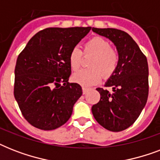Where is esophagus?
Returning <instances> with one entry per match:
<instances>
[{"instance_id": "1", "label": "esophagus", "mask_w": 160, "mask_h": 160, "mask_svg": "<svg viewBox=\"0 0 160 160\" xmlns=\"http://www.w3.org/2000/svg\"><path fill=\"white\" fill-rule=\"evenodd\" d=\"M82 91H83V94L85 95V94H86V93L89 91V89L88 88H85V87H83L82 88Z\"/></svg>"}]
</instances>
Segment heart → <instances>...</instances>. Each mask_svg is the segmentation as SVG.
Listing matches in <instances>:
<instances>
[{
	"label": "heart",
	"mask_w": 160,
	"mask_h": 160,
	"mask_svg": "<svg viewBox=\"0 0 160 160\" xmlns=\"http://www.w3.org/2000/svg\"><path fill=\"white\" fill-rule=\"evenodd\" d=\"M84 55L93 56L89 62L90 69L81 70L72 75L74 82L83 86H91L97 84L102 77L111 76L116 70L119 55L111 48L109 41L102 37H93L84 45ZM69 63L73 70H78L82 63V52L74 48L69 55Z\"/></svg>",
	"instance_id": "obj_1"
}]
</instances>
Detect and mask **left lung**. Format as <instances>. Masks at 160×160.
<instances>
[{"instance_id": "8db88e82", "label": "left lung", "mask_w": 160, "mask_h": 160, "mask_svg": "<svg viewBox=\"0 0 160 160\" xmlns=\"http://www.w3.org/2000/svg\"><path fill=\"white\" fill-rule=\"evenodd\" d=\"M92 31L105 36L116 46L119 62L105 87L96 90L100 101L92 106L96 121L105 129L122 131L134 124L145 106L149 95V67L146 56L129 34L114 28H95Z\"/></svg>"}]
</instances>
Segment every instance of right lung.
I'll list each match as a JSON object with an SVG mask.
<instances>
[{
	"instance_id": "right-lung-1",
	"label": "right lung",
	"mask_w": 160,
	"mask_h": 160,
	"mask_svg": "<svg viewBox=\"0 0 160 160\" xmlns=\"http://www.w3.org/2000/svg\"><path fill=\"white\" fill-rule=\"evenodd\" d=\"M90 29L46 28L36 33L19 55L14 95L25 119L34 127L52 130L71 116L82 89L77 83L68 82L69 55Z\"/></svg>"
}]
</instances>
